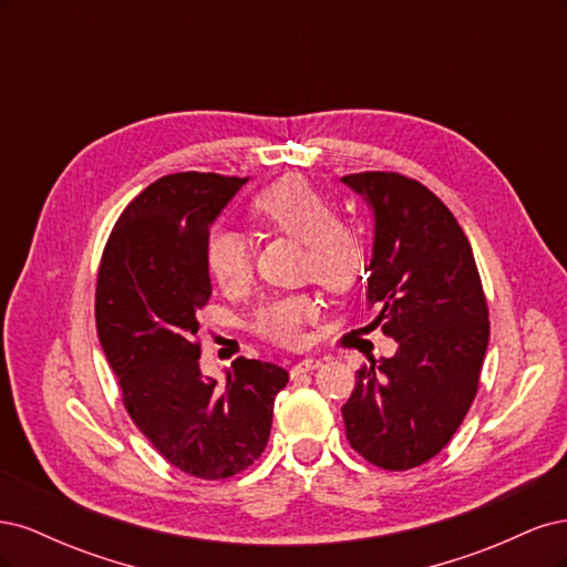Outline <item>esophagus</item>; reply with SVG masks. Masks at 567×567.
Masks as SVG:
<instances>
[{
    "instance_id": "esophagus-1",
    "label": "esophagus",
    "mask_w": 567,
    "mask_h": 567,
    "mask_svg": "<svg viewBox=\"0 0 567 567\" xmlns=\"http://www.w3.org/2000/svg\"><path fill=\"white\" fill-rule=\"evenodd\" d=\"M319 367H321V359H317V357H305V359H300V362H298L293 369H290V375L315 371V369H319Z\"/></svg>"
}]
</instances>
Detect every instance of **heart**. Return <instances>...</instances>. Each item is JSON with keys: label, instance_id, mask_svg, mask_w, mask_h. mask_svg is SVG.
<instances>
[{"label": "heart", "instance_id": "heart-1", "mask_svg": "<svg viewBox=\"0 0 567 567\" xmlns=\"http://www.w3.org/2000/svg\"><path fill=\"white\" fill-rule=\"evenodd\" d=\"M250 213L262 227L302 241V267L326 288H348L364 265V234L352 221L338 219L336 200L310 179L288 175L269 184L252 198ZM205 267L225 290L244 288L252 271L248 241L229 229L213 231L205 241ZM317 315L319 300L310 293L277 296L260 305L252 329L284 346H298Z\"/></svg>", "mask_w": 567, "mask_h": 567}]
</instances>
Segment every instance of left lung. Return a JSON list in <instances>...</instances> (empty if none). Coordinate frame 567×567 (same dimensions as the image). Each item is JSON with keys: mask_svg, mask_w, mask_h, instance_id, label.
Instances as JSON below:
<instances>
[{"mask_svg": "<svg viewBox=\"0 0 567 567\" xmlns=\"http://www.w3.org/2000/svg\"><path fill=\"white\" fill-rule=\"evenodd\" d=\"M373 210L367 302L398 352L357 371L342 421L385 471L431 461L475 400L489 312L466 234L431 188L398 173L342 177Z\"/></svg>", "mask_w": 567, "mask_h": 567, "instance_id": "8db88e82", "label": "left lung"}]
</instances>
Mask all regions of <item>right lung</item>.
Here are the masks:
<instances>
[{
  "mask_svg": "<svg viewBox=\"0 0 567 567\" xmlns=\"http://www.w3.org/2000/svg\"><path fill=\"white\" fill-rule=\"evenodd\" d=\"M248 177H161L120 215L96 279L99 342L134 425L175 468L221 480L267 447L286 369L238 357L227 383L198 367V310L213 286L205 267L210 225Z\"/></svg>",
  "mask_w": 567,
  "mask_h": 567,
  "instance_id": "add662e5",
  "label": "right lung"
}]
</instances>
